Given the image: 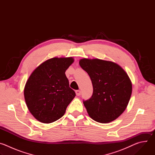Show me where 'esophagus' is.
<instances>
[{"label":"esophagus","mask_w":155,"mask_h":155,"mask_svg":"<svg viewBox=\"0 0 155 155\" xmlns=\"http://www.w3.org/2000/svg\"><path fill=\"white\" fill-rule=\"evenodd\" d=\"M75 93L77 94V96H80L81 95V91L80 90H76L75 91Z\"/></svg>","instance_id":"1"}]
</instances>
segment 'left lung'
Wrapping results in <instances>:
<instances>
[{"label": "left lung", "instance_id": "obj_1", "mask_svg": "<svg viewBox=\"0 0 155 155\" xmlns=\"http://www.w3.org/2000/svg\"><path fill=\"white\" fill-rule=\"evenodd\" d=\"M81 68L89 75L93 87L91 98L83 101L89 116L101 123L116 120L126 108L132 94V83L126 72L112 61L83 58Z\"/></svg>", "mask_w": 155, "mask_h": 155}]
</instances>
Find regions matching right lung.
I'll use <instances>...</instances> for the list:
<instances>
[{
	"instance_id": "obj_1",
	"label": "right lung",
	"mask_w": 155,
	"mask_h": 155,
	"mask_svg": "<svg viewBox=\"0 0 155 155\" xmlns=\"http://www.w3.org/2000/svg\"><path fill=\"white\" fill-rule=\"evenodd\" d=\"M72 57L53 58L41 63L29 77L24 90L27 107L38 121L51 123L61 118L75 96L65 71Z\"/></svg>"
}]
</instances>
